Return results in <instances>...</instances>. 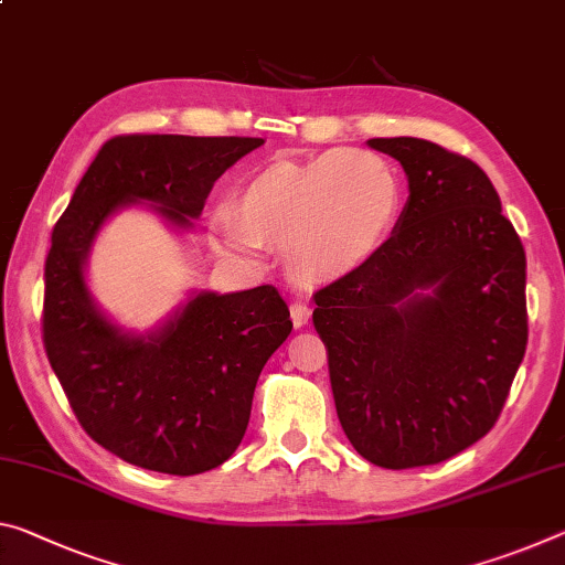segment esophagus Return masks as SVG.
<instances>
[{"label":"esophagus","mask_w":565,"mask_h":565,"mask_svg":"<svg viewBox=\"0 0 565 565\" xmlns=\"http://www.w3.org/2000/svg\"><path fill=\"white\" fill-rule=\"evenodd\" d=\"M309 319H311V307H309V303L294 301L291 303V321H294V327H297V329L307 327Z\"/></svg>","instance_id":"1"}]
</instances>
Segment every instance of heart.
Listing matches in <instances>:
<instances>
[{
    "label": "heart",
    "mask_w": 565,
    "mask_h": 565,
    "mask_svg": "<svg viewBox=\"0 0 565 565\" xmlns=\"http://www.w3.org/2000/svg\"><path fill=\"white\" fill-rule=\"evenodd\" d=\"M236 211L218 209L211 231L241 258H258L281 241L294 279H344L377 254L395 228L402 183L377 150L331 148L307 160H274L234 193Z\"/></svg>",
    "instance_id": "1"
}]
</instances>
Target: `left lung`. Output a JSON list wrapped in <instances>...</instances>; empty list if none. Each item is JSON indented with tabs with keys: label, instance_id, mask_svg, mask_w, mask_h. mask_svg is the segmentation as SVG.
Here are the masks:
<instances>
[{
	"label": "left lung",
	"instance_id": "8db88e82",
	"mask_svg": "<svg viewBox=\"0 0 565 565\" xmlns=\"http://www.w3.org/2000/svg\"><path fill=\"white\" fill-rule=\"evenodd\" d=\"M409 195L370 262L315 294L339 423L380 468L443 462L495 425L527 344L525 250L486 170L372 138Z\"/></svg>",
	"mask_w": 565,
	"mask_h": 565
}]
</instances>
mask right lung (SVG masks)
I'll return each instance as SVG.
<instances>
[{"mask_svg": "<svg viewBox=\"0 0 565 565\" xmlns=\"http://www.w3.org/2000/svg\"><path fill=\"white\" fill-rule=\"evenodd\" d=\"M258 146L262 138L107 140L52 231L47 360L85 433L138 468L199 476L226 462L244 440L258 374L294 324L279 291L256 286L193 291L158 327L122 329L89 291V250L107 218L132 205L191 231L213 183Z\"/></svg>", "mask_w": 565, "mask_h": 565, "instance_id": "obj_1", "label": "right lung"}]
</instances>
